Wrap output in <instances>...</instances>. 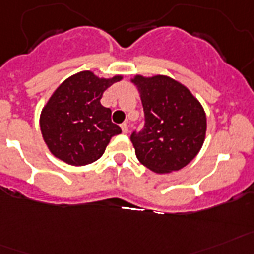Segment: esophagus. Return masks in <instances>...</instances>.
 Returning a JSON list of instances; mask_svg holds the SVG:
<instances>
[{
    "label": "esophagus",
    "mask_w": 254,
    "mask_h": 254,
    "mask_svg": "<svg viewBox=\"0 0 254 254\" xmlns=\"http://www.w3.org/2000/svg\"><path fill=\"white\" fill-rule=\"evenodd\" d=\"M121 128H122L123 133H128V125H127V123H122V125H121Z\"/></svg>",
    "instance_id": "34e87169"
}]
</instances>
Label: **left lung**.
I'll return each instance as SVG.
<instances>
[{"label": "left lung", "mask_w": 254, "mask_h": 254, "mask_svg": "<svg viewBox=\"0 0 254 254\" xmlns=\"http://www.w3.org/2000/svg\"><path fill=\"white\" fill-rule=\"evenodd\" d=\"M144 108V127L131 141L137 160L158 174L178 171L200 152L206 115L188 88L169 76H135Z\"/></svg>", "instance_id": "obj_1"}]
</instances>
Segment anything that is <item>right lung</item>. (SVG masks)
<instances>
[{
  "label": "right lung",
  "mask_w": 254,
  "mask_h": 254,
  "mask_svg": "<svg viewBox=\"0 0 254 254\" xmlns=\"http://www.w3.org/2000/svg\"><path fill=\"white\" fill-rule=\"evenodd\" d=\"M121 79H100L81 71L57 88L40 117L44 141L57 158L72 166L94 162L113 136L122 132L112 122V110L100 102L104 92Z\"/></svg>",
  "instance_id": "add662e5"
}]
</instances>
